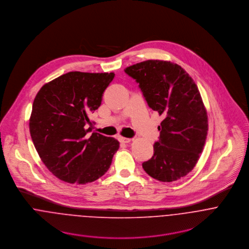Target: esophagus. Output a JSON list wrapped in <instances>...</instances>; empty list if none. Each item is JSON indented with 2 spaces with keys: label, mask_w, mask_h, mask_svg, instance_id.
<instances>
[{
  "label": "esophagus",
  "mask_w": 249,
  "mask_h": 249,
  "mask_svg": "<svg viewBox=\"0 0 249 249\" xmlns=\"http://www.w3.org/2000/svg\"><path fill=\"white\" fill-rule=\"evenodd\" d=\"M118 140L120 143H129L131 141V138H122V137H119Z\"/></svg>",
  "instance_id": "1"
}]
</instances>
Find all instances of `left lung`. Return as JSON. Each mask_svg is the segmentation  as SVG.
I'll return each instance as SVG.
<instances>
[{"mask_svg":"<svg viewBox=\"0 0 249 249\" xmlns=\"http://www.w3.org/2000/svg\"><path fill=\"white\" fill-rule=\"evenodd\" d=\"M124 71L138 83L148 106L164 116L154 156L142 163L152 178L170 182L196 164L208 131L207 112L190 75L178 65L147 60Z\"/></svg>","mask_w":249,"mask_h":249,"instance_id":"1","label":"left lung"}]
</instances>
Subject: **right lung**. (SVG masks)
<instances>
[{
	"mask_svg": "<svg viewBox=\"0 0 249 249\" xmlns=\"http://www.w3.org/2000/svg\"><path fill=\"white\" fill-rule=\"evenodd\" d=\"M113 77V72L71 71L38 91L29 119L30 136L42 161L59 179L86 184L109 170L119 142L88 134L92 126L89 116L100 107Z\"/></svg>",
	"mask_w": 249,
	"mask_h": 249,
	"instance_id": "obj_1",
	"label": "right lung"
}]
</instances>
